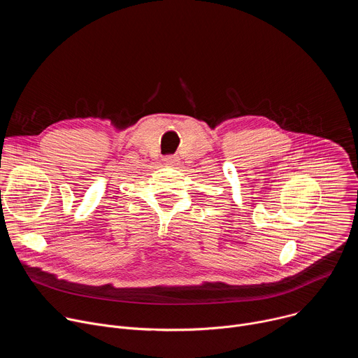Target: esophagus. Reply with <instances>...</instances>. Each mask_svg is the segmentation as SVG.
Wrapping results in <instances>:
<instances>
[{
    "mask_svg": "<svg viewBox=\"0 0 358 358\" xmlns=\"http://www.w3.org/2000/svg\"><path fill=\"white\" fill-rule=\"evenodd\" d=\"M177 162H178V159H177V157H173V156H169V157L164 159V163H166L167 166H177V164H178Z\"/></svg>",
    "mask_w": 358,
    "mask_h": 358,
    "instance_id": "34e87169",
    "label": "esophagus"
}]
</instances>
